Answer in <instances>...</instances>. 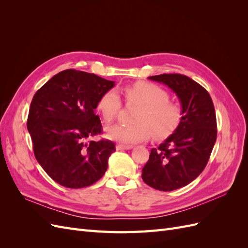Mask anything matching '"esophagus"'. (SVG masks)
<instances>
[{
  "label": "esophagus",
  "instance_id": "obj_1",
  "mask_svg": "<svg viewBox=\"0 0 248 248\" xmlns=\"http://www.w3.org/2000/svg\"><path fill=\"white\" fill-rule=\"evenodd\" d=\"M132 146L130 145H123V144H118L117 145V150H130Z\"/></svg>",
  "mask_w": 248,
  "mask_h": 248
}]
</instances>
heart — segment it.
Wrapping results in <instances>:
<instances>
[{
    "label": "heart",
    "instance_id": "obj_1",
    "mask_svg": "<svg viewBox=\"0 0 248 248\" xmlns=\"http://www.w3.org/2000/svg\"><path fill=\"white\" fill-rule=\"evenodd\" d=\"M127 103L138 104L133 124H117L108 129V137L125 144H133L148 140H162L175 131L182 117L178 103L169 100V94L152 82L137 81L123 90ZM122 103L114 90L104 92L97 102L100 115L106 123L114 121Z\"/></svg>",
    "mask_w": 248,
    "mask_h": 248
}]
</instances>
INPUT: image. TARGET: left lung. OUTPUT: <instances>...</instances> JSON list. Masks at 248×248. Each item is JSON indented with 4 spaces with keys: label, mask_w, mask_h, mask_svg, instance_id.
I'll return each mask as SVG.
<instances>
[{
    "label": "left lung",
    "mask_w": 248,
    "mask_h": 248,
    "mask_svg": "<svg viewBox=\"0 0 248 248\" xmlns=\"http://www.w3.org/2000/svg\"><path fill=\"white\" fill-rule=\"evenodd\" d=\"M149 78L170 88L182 107L176 130L151 150L141 170L146 184L171 191L192 182L206 168L217 137L215 109L207 90L188 77L164 73Z\"/></svg>",
    "instance_id": "1"
}]
</instances>
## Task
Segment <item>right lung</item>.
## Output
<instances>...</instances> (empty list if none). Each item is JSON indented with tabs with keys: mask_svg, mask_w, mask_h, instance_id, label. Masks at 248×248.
I'll return each mask as SVG.
<instances>
[{
	"mask_svg": "<svg viewBox=\"0 0 248 248\" xmlns=\"http://www.w3.org/2000/svg\"><path fill=\"white\" fill-rule=\"evenodd\" d=\"M115 86L93 73L67 69L52 77L33 97L27 127L37 161L67 188L94 184L106 174L114 142L102 133L95 114L100 96Z\"/></svg>",
	"mask_w": 248,
	"mask_h": 248,
	"instance_id": "add662e5",
	"label": "right lung"
}]
</instances>
